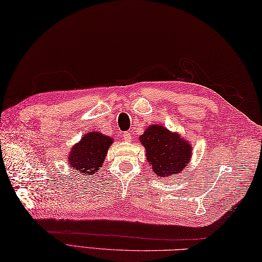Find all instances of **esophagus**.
Instances as JSON below:
<instances>
[{
  "label": "esophagus",
  "instance_id": "1",
  "mask_svg": "<svg viewBox=\"0 0 262 262\" xmlns=\"http://www.w3.org/2000/svg\"><path fill=\"white\" fill-rule=\"evenodd\" d=\"M124 140H125L126 142H130V141H132L130 133H124Z\"/></svg>",
  "mask_w": 262,
  "mask_h": 262
}]
</instances>
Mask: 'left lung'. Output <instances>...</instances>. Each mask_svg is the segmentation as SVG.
<instances>
[{"label": "left lung", "instance_id": "obj_1", "mask_svg": "<svg viewBox=\"0 0 262 262\" xmlns=\"http://www.w3.org/2000/svg\"><path fill=\"white\" fill-rule=\"evenodd\" d=\"M147 162L158 177H171L185 170L191 159L190 142L161 125L147 127L140 136Z\"/></svg>", "mask_w": 262, "mask_h": 262}]
</instances>
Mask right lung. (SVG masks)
<instances>
[{"label":"right lung","mask_w":262,"mask_h":262,"mask_svg":"<svg viewBox=\"0 0 262 262\" xmlns=\"http://www.w3.org/2000/svg\"><path fill=\"white\" fill-rule=\"evenodd\" d=\"M113 138L99 132H90L72 147L69 164L81 176L96 174L105 160Z\"/></svg>","instance_id":"add662e5"}]
</instances>
